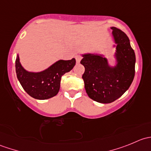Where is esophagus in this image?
Returning <instances> with one entry per match:
<instances>
[{"instance_id":"34e87169","label":"esophagus","mask_w":151,"mask_h":151,"mask_svg":"<svg viewBox=\"0 0 151 151\" xmlns=\"http://www.w3.org/2000/svg\"><path fill=\"white\" fill-rule=\"evenodd\" d=\"M75 58H76V60H77V63H80V60H81L82 59V57L80 55H76Z\"/></svg>"}]
</instances>
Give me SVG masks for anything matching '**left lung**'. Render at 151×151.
I'll list each match as a JSON object with an SVG mask.
<instances>
[{"instance_id":"1","label":"left lung","mask_w":151,"mask_h":151,"mask_svg":"<svg viewBox=\"0 0 151 151\" xmlns=\"http://www.w3.org/2000/svg\"><path fill=\"white\" fill-rule=\"evenodd\" d=\"M117 44V65L111 67L106 58L99 55H83L80 63L85 67L83 79L87 94L91 99L103 104L113 102L130 87L135 74V53L127 35L112 27Z\"/></svg>"}]
</instances>
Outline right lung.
<instances>
[{
	"label": "right lung",
	"instance_id": "right-lung-1",
	"mask_svg": "<svg viewBox=\"0 0 151 151\" xmlns=\"http://www.w3.org/2000/svg\"><path fill=\"white\" fill-rule=\"evenodd\" d=\"M76 64V60H60L43 71L29 72L19 63V56L16 58L17 77L25 92L36 99L45 100L58 94L60 90L61 77L71 71Z\"/></svg>",
	"mask_w": 151,
	"mask_h": 151
}]
</instances>
